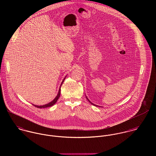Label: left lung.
Returning <instances> with one entry per match:
<instances>
[{"mask_svg":"<svg viewBox=\"0 0 156 156\" xmlns=\"http://www.w3.org/2000/svg\"><path fill=\"white\" fill-rule=\"evenodd\" d=\"M86 98H87V100H88V101H89V103H90V104H92V105H94V106H98V107H101V106H97V105H94V104H93V103H92V102H90V101H89V99H88V98H87V96H86Z\"/></svg>","mask_w":156,"mask_h":156,"instance_id":"8db88e82","label":"left lung"}]
</instances>
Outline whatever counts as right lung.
Returning a JSON list of instances; mask_svg holds the SVG:
<instances>
[{
	"instance_id": "obj_1",
	"label": "right lung",
	"mask_w": 156,
	"mask_h": 156,
	"mask_svg": "<svg viewBox=\"0 0 156 156\" xmlns=\"http://www.w3.org/2000/svg\"><path fill=\"white\" fill-rule=\"evenodd\" d=\"M66 77H67V76L65 77V78L63 79L62 82H61V85H60L59 89V90H58V93L57 95L56 96V97L54 98L53 100H52V101H50V103H47V104H45V105H44L38 106V105H33V104H32V105H33L34 106H35V107H37V108H41H41H45L50 107V106H52L53 105H54L57 102L58 100L59 99V97H60V95H61V86H62V83H63L64 80L66 79Z\"/></svg>"
}]
</instances>
